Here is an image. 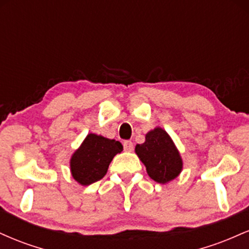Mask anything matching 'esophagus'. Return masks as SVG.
<instances>
[{
    "label": "esophagus",
    "mask_w": 249,
    "mask_h": 249,
    "mask_svg": "<svg viewBox=\"0 0 249 249\" xmlns=\"http://www.w3.org/2000/svg\"><path fill=\"white\" fill-rule=\"evenodd\" d=\"M123 145H124V150L126 151V152H131V151H133V142L131 141H125Z\"/></svg>",
    "instance_id": "obj_1"
}]
</instances>
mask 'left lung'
<instances>
[{"instance_id":"obj_1","label":"left lung","mask_w":249,"mask_h":249,"mask_svg":"<svg viewBox=\"0 0 249 249\" xmlns=\"http://www.w3.org/2000/svg\"><path fill=\"white\" fill-rule=\"evenodd\" d=\"M151 179L159 184L172 181L182 171L179 150L164 128L157 126L145 134V142L134 148Z\"/></svg>"}]
</instances>
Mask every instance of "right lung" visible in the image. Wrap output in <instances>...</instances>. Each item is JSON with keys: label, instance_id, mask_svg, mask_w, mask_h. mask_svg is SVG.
Masks as SVG:
<instances>
[{"label": "right lung", "instance_id": "add662e5", "mask_svg": "<svg viewBox=\"0 0 249 249\" xmlns=\"http://www.w3.org/2000/svg\"><path fill=\"white\" fill-rule=\"evenodd\" d=\"M123 151V145L101 134L89 133L70 159L72 178L83 186L98 181L107 172L110 162Z\"/></svg>", "mask_w": 249, "mask_h": 249}]
</instances>
